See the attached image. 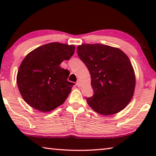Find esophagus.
I'll use <instances>...</instances> for the list:
<instances>
[{"mask_svg":"<svg viewBox=\"0 0 156 156\" xmlns=\"http://www.w3.org/2000/svg\"><path fill=\"white\" fill-rule=\"evenodd\" d=\"M76 85L78 87H80L81 86V83H80V80H78L77 83H76Z\"/></svg>","mask_w":156,"mask_h":156,"instance_id":"esophagus-1","label":"esophagus"}]
</instances>
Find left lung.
<instances>
[{
  "label": "left lung",
  "mask_w": 156,
  "mask_h": 156,
  "mask_svg": "<svg viewBox=\"0 0 156 156\" xmlns=\"http://www.w3.org/2000/svg\"><path fill=\"white\" fill-rule=\"evenodd\" d=\"M80 59L91 78L93 96L88 105L103 115L117 113L133 96L136 77L128 56L120 49L102 44H83L77 47Z\"/></svg>",
  "instance_id": "8db88e82"
}]
</instances>
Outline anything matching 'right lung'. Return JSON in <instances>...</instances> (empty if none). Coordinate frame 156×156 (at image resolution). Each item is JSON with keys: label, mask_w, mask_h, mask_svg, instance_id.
Segmentation results:
<instances>
[{"label": "right lung", "mask_w": 156, "mask_h": 156, "mask_svg": "<svg viewBox=\"0 0 156 156\" xmlns=\"http://www.w3.org/2000/svg\"><path fill=\"white\" fill-rule=\"evenodd\" d=\"M74 51L73 44L51 43L26 56L20 65L16 82L21 96L30 106L49 112L64 103L74 83L67 80L69 72L60 65Z\"/></svg>", "instance_id": "1"}]
</instances>
